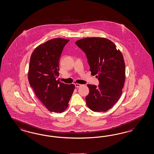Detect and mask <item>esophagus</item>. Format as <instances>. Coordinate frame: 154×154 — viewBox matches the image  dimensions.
<instances>
[{
  "label": "esophagus",
  "instance_id": "34e87169",
  "mask_svg": "<svg viewBox=\"0 0 154 154\" xmlns=\"http://www.w3.org/2000/svg\"><path fill=\"white\" fill-rule=\"evenodd\" d=\"M81 86H82V85H81L80 84H75V86L76 88H80Z\"/></svg>",
  "mask_w": 154,
  "mask_h": 154
}]
</instances>
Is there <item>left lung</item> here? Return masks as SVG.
Listing matches in <instances>:
<instances>
[{
    "mask_svg": "<svg viewBox=\"0 0 154 154\" xmlns=\"http://www.w3.org/2000/svg\"><path fill=\"white\" fill-rule=\"evenodd\" d=\"M76 45L85 52L90 70L100 84L87 85L89 93L86 97L88 107L93 112H106L122 95L125 81V64L121 51L111 40L104 37H86Z\"/></svg>",
    "mask_w": 154,
    "mask_h": 154,
    "instance_id": "left-lung-1",
    "label": "left lung"
}]
</instances>
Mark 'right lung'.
Segmentation results:
<instances>
[{
  "label": "right lung",
  "instance_id": "1",
  "mask_svg": "<svg viewBox=\"0 0 154 154\" xmlns=\"http://www.w3.org/2000/svg\"><path fill=\"white\" fill-rule=\"evenodd\" d=\"M69 40L56 38L37 46L32 52L28 70V81L37 98L49 111L61 113L68 106L74 84L56 80L59 61L64 46Z\"/></svg>",
  "mask_w": 154,
  "mask_h": 154
}]
</instances>
